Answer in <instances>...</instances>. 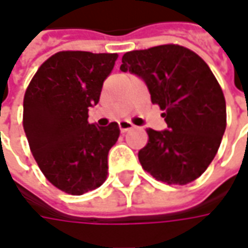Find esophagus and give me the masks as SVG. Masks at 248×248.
<instances>
[{"label": "esophagus", "mask_w": 248, "mask_h": 248, "mask_svg": "<svg viewBox=\"0 0 248 248\" xmlns=\"http://www.w3.org/2000/svg\"><path fill=\"white\" fill-rule=\"evenodd\" d=\"M119 127H120V131H121V132H127V131H129V129L134 128V124H131L129 121L123 120V121H120L119 123Z\"/></svg>", "instance_id": "34e87169"}]
</instances>
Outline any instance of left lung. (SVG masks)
<instances>
[{"mask_svg":"<svg viewBox=\"0 0 248 248\" xmlns=\"http://www.w3.org/2000/svg\"><path fill=\"white\" fill-rule=\"evenodd\" d=\"M120 70L146 84L167 129H146L148 145L139 161L157 181L186 185L215 157L226 128L222 90L207 63L181 45H158L124 53Z\"/></svg>","mask_w":248,"mask_h":248,"instance_id":"left-lung-1","label":"left lung"}]
</instances>
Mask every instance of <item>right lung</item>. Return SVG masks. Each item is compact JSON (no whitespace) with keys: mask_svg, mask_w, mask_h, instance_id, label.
Segmentation results:
<instances>
[{"mask_svg":"<svg viewBox=\"0 0 248 248\" xmlns=\"http://www.w3.org/2000/svg\"><path fill=\"white\" fill-rule=\"evenodd\" d=\"M117 53L63 51L41 64L23 100V128L46 179L69 195L99 187L108 178V155L117 142V123H88Z\"/></svg>","mask_w":248,"mask_h":248,"instance_id":"obj_1","label":"right lung"}]
</instances>
